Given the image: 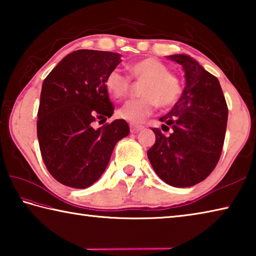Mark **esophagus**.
Returning a JSON list of instances; mask_svg holds the SVG:
<instances>
[{
	"label": "esophagus",
	"mask_w": 256,
	"mask_h": 256,
	"mask_svg": "<svg viewBox=\"0 0 256 256\" xmlns=\"http://www.w3.org/2000/svg\"><path fill=\"white\" fill-rule=\"evenodd\" d=\"M130 128H131V132L132 133H138V131H141V130H144V126H142V125L131 124V125H130Z\"/></svg>",
	"instance_id": "34e87169"
}]
</instances>
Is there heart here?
I'll return each instance as SVG.
<instances>
[{
	"instance_id": "1",
	"label": "heart",
	"mask_w": 256,
	"mask_h": 256,
	"mask_svg": "<svg viewBox=\"0 0 256 256\" xmlns=\"http://www.w3.org/2000/svg\"><path fill=\"white\" fill-rule=\"evenodd\" d=\"M131 79L142 82V98L131 100L118 110L120 118L133 124L144 120L154 112L158 105L170 108L180 100L182 94L180 81L174 73L157 58H146L126 66ZM105 89L116 100L126 98L131 92V80L120 70H112L105 78Z\"/></svg>"
}]
</instances>
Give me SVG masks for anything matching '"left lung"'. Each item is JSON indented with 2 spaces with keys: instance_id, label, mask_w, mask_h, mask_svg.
Returning a JSON list of instances; mask_svg holds the SVG:
<instances>
[{
  "instance_id": "obj_1",
  "label": "left lung",
  "mask_w": 256,
  "mask_h": 256,
  "mask_svg": "<svg viewBox=\"0 0 256 256\" xmlns=\"http://www.w3.org/2000/svg\"><path fill=\"white\" fill-rule=\"evenodd\" d=\"M170 58L183 66L186 84L180 100L160 120L170 136L152 128L154 144L148 150L160 178L175 188H188L209 176L222 156L228 107L218 79L188 55Z\"/></svg>"
}]
</instances>
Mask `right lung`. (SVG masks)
Masks as SVG:
<instances>
[{
  "instance_id": "obj_1",
  "label": "right lung",
  "mask_w": 256,
  "mask_h": 256,
  "mask_svg": "<svg viewBox=\"0 0 256 256\" xmlns=\"http://www.w3.org/2000/svg\"><path fill=\"white\" fill-rule=\"evenodd\" d=\"M120 58L112 52H72L42 82L37 112L42 158L50 174L68 188L92 185L105 172L115 144L130 133L124 120L94 128V122L105 123L114 112L105 78Z\"/></svg>"
}]
</instances>
